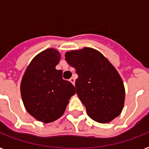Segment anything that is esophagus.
Listing matches in <instances>:
<instances>
[{
    "label": "esophagus",
    "mask_w": 149,
    "mask_h": 149,
    "mask_svg": "<svg viewBox=\"0 0 149 149\" xmlns=\"http://www.w3.org/2000/svg\"><path fill=\"white\" fill-rule=\"evenodd\" d=\"M70 81L71 82V83H72L73 85H74V84H75V78H74V77H71V78H70Z\"/></svg>",
    "instance_id": "34e87169"
}]
</instances>
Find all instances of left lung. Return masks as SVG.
Wrapping results in <instances>:
<instances>
[{
  "label": "left lung",
  "instance_id": "left-lung-1",
  "mask_svg": "<svg viewBox=\"0 0 149 149\" xmlns=\"http://www.w3.org/2000/svg\"><path fill=\"white\" fill-rule=\"evenodd\" d=\"M65 57L76 69L77 93L89 117L104 124L120 115L125 104V86L108 59L99 51L89 47L67 52Z\"/></svg>",
  "mask_w": 149,
  "mask_h": 149
}]
</instances>
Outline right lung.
<instances>
[{"instance_id": "right-lung-1", "label": "right lung", "mask_w": 149, "mask_h": 149, "mask_svg": "<svg viewBox=\"0 0 149 149\" xmlns=\"http://www.w3.org/2000/svg\"><path fill=\"white\" fill-rule=\"evenodd\" d=\"M60 58V53L53 48L38 53L28 65L21 82L26 111L45 124L63 115L69 100L76 93L74 86L63 79V71L56 69Z\"/></svg>"}]
</instances>
